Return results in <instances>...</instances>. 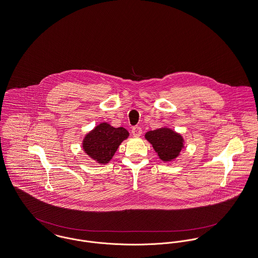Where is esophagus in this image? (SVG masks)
Listing matches in <instances>:
<instances>
[{"label":"esophagus","mask_w":258,"mask_h":258,"mask_svg":"<svg viewBox=\"0 0 258 258\" xmlns=\"http://www.w3.org/2000/svg\"><path fill=\"white\" fill-rule=\"evenodd\" d=\"M132 133H133V135L135 137H140L141 134H142V130H141V127L139 125H136V126H134L132 128Z\"/></svg>","instance_id":"1"}]
</instances>
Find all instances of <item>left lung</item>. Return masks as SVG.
I'll use <instances>...</instances> for the list:
<instances>
[{
    "instance_id": "1",
    "label": "left lung",
    "mask_w": 258,
    "mask_h": 258,
    "mask_svg": "<svg viewBox=\"0 0 258 258\" xmlns=\"http://www.w3.org/2000/svg\"><path fill=\"white\" fill-rule=\"evenodd\" d=\"M145 138L163 161L176 158L183 146L181 137L166 127L150 131L145 135Z\"/></svg>"
}]
</instances>
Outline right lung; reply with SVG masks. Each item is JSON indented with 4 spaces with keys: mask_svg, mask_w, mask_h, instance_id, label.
Returning a JSON list of instances; mask_svg holds the SVG:
<instances>
[{
    "mask_svg": "<svg viewBox=\"0 0 258 258\" xmlns=\"http://www.w3.org/2000/svg\"><path fill=\"white\" fill-rule=\"evenodd\" d=\"M128 137L123 127H113L103 122L89 133L83 140V149L99 163H108L117 151L120 142Z\"/></svg>",
    "mask_w": 258,
    "mask_h": 258,
    "instance_id": "add662e5",
    "label": "right lung"
}]
</instances>
